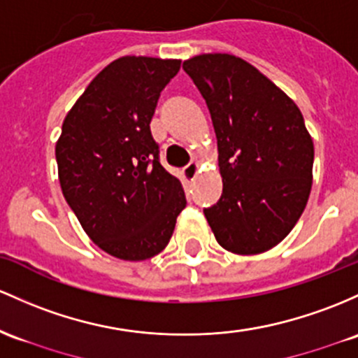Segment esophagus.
Returning a JSON list of instances; mask_svg holds the SVG:
<instances>
[{
  "instance_id": "1",
  "label": "esophagus",
  "mask_w": 358,
  "mask_h": 358,
  "mask_svg": "<svg viewBox=\"0 0 358 358\" xmlns=\"http://www.w3.org/2000/svg\"><path fill=\"white\" fill-rule=\"evenodd\" d=\"M199 173H200V164L197 161H192L185 170H183V176H185L188 182H194V180L199 176Z\"/></svg>"
}]
</instances>
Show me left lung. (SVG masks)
Wrapping results in <instances>:
<instances>
[{"label": "left lung", "instance_id": "obj_1", "mask_svg": "<svg viewBox=\"0 0 358 358\" xmlns=\"http://www.w3.org/2000/svg\"><path fill=\"white\" fill-rule=\"evenodd\" d=\"M183 69L202 93L219 149L222 195L203 209L224 250L260 255L296 226L313 187L314 144L299 107L253 64L199 54Z\"/></svg>", "mask_w": 358, "mask_h": 358}]
</instances>
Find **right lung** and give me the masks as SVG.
<instances>
[{
    "label": "right lung",
    "instance_id": "1",
    "mask_svg": "<svg viewBox=\"0 0 358 358\" xmlns=\"http://www.w3.org/2000/svg\"><path fill=\"white\" fill-rule=\"evenodd\" d=\"M180 59L124 56L105 66L66 113L56 143L62 195L88 238L127 262L166 248L185 209L182 183L151 136L161 90Z\"/></svg>",
    "mask_w": 358,
    "mask_h": 358
}]
</instances>
